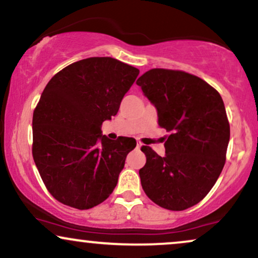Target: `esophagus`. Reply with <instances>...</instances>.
Returning <instances> with one entry per match:
<instances>
[{
    "mask_svg": "<svg viewBox=\"0 0 258 258\" xmlns=\"http://www.w3.org/2000/svg\"><path fill=\"white\" fill-rule=\"evenodd\" d=\"M142 146H143L142 143H140V142H137V148L140 149V148H142Z\"/></svg>",
    "mask_w": 258,
    "mask_h": 258,
    "instance_id": "34e87169",
    "label": "esophagus"
}]
</instances>
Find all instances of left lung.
<instances>
[{"label": "left lung", "instance_id": "8db88e82", "mask_svg": "<svg viewBox=\"0 0 258 258\" xmlns=\"http://www.w3.org/2000/svg\"><path fill=\"white\" fill-rule=\"evenodd\" d=\"M137 84L155 106L158 125L170 133L161 157L143 146L145 165L139 170L149 199L170 211L200 202L223 170L230 142V123L220 94L204 80L184 71L152 69Z\"/></svg>", "mask_w": 258, "mask_h": 258}]
</instances>
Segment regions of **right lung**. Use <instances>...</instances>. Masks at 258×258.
Listing matches in <instances>:
<instances>
[{
  "label": "right lung",
  "instance_id": "obj_1",
  "mask_svg": "<svg viewBox=\"0 0 258 258\" xmlns=\"http://www.w3.org/2000/svg\"><path fill=\"white\" fill-rule=\"evenodd\" d=\"M139 70L110 57L78 60L54 75L33 113V158L61 204L89 210L113 193L136 139L102 135Z\"/></svg>",
  "mask_w": 258,
  "mask_h": 258
}]
</instances>
